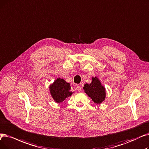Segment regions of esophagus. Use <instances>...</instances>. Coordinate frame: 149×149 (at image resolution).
I'll return each instance as SVG.
<instances>
[{"instance_id":"1","label":"esophagus","mask_w":149,"mask_h":149,"mask_svg":"<svg viewBox=\"0 0 149 149\" xmlns=\"http://www.w3.org/2000/svg\"><path fill=\"white\" fill-rule=\"evenodd\" d=\"M76 89L78 91H79V92L81 91V88L80 86H76Z\"/></svg>"}]
</instances>
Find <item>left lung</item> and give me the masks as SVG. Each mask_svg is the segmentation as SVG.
I'll return each mask as SVG.
<instances>
[{"instance_id":"1","label":"left lung","mask_w":149,"mask_h":149,"mask_svg":"<svg viewBox=\"0 0 149 149\" xmlns=\"http://www.w3.org/2000/svg\"><path fill=\"white\" fill-rule=\"evenodd\" d=\"M85 93L97 104H100L106 98V89L102 85L97 77H93L91 83L85 84L83 87Z\"/></svg>"}]
</instances>
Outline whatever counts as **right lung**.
I'll return each instance as SVG.
<instances>
[{"label":"right lung","mask_w":149,"mask_h":149,"mask_svg":"<svg viewBox=\"0 0 149 149\" xmlns=\"http://www.w3.org/2000/svg\"><path fill=\"white\" fill-rule=\"evenodd\" d=\"M70 84L60 77L49 86V92L52 97L57 103H62L74 93V92L70 91Z\"/></svg>","instance_id":"1"}]
</instances>
